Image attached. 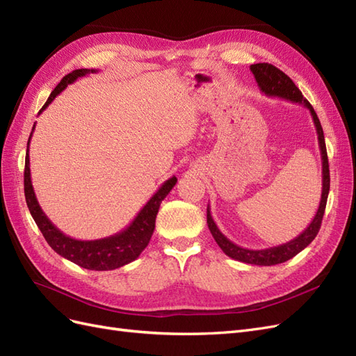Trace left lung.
<instances>
[{"instance_id":"1","label":"left lung","mask_w":356,"mask_h":356,"mask_svg":"<svg viewBox=\"0 0 356 356\" xmlns=\"http://www.w3.org/2000/svg\"><path fill=\"white\" fill-rule=\"evenodd\" d=\"M250 70L254 74L258 88H260V90L266 96H273V98H281V99H286V101L296 102V104H301L310 111L312 118H314L315 127H316L321 159H322V195H321L319 208L316 211L315 218L312 220V222L307 225V229L303 233H300L293 241H289L282 245H277V246L266 248V250H248V248H242L225 238V236L217 227V224H215L212 220L209 204L207 209V222H208V227L213 236L215 242L218 243L222 252L225 255H229L230 258H233V260H238V261H242L246 264H255V266H275L279 263L288 261L289 258H293L294 255L303 251L305 248L316 238V234L321 229L322 217H324V212H325L328 191H330L328 156H327L324 131H322L319 118L314 110V106H312L310 102L305 98L303 93H301L300 89L294 84V81L291 80L285 72L270 65V63H254V65L250 67Z\"/></svg>"}]
</instances>
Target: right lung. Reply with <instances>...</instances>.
Masks as SVG:
<instances>
[{"mask_svg": "<svg viewBox=\"0 0 356 356\" xmlns=\"http://www.w3.org/2000/svg\"><path fill=\"white\" fill-rule=\"evenodd\" d=\"M93 72H96V70L83 68V70H75L68 75H65V77H63L60 83L56 86L55 90L50 93L49 99L46 101L44 105H42V108L40 110L38 114L44 111L49 106V104L55 99L68 84L74 83L80 77H84V75L93 74ZM34 127H32V132H34ZM32 132L28 139L26 157H25V172H24L25 199H26V204L32 218H34L35 224L38 225V229L42 233V236H44L47 243L51 246V250L58 252L60 257L67 258V260L79 264L80 267L88 268V270H114V268H118L136 260V258L145 250L149 239H152V234L156 227V217L160 208V203L177 184V177H172L168 181H165L163 186L154 193L153 197L145 203V207L138 212L135 220L120 233L113 234L110 238L96 239V241L72 239L65 233H62L56 225L47 218V215L42 212L41 207L38 204V200L35 197L34 187H32V181H31V169H29V143H31Z\"/></svg>", "mask_w": 356, "mask_h": 356, "instance_id": "add662e5", "label": "right lung"}]
</instances>
